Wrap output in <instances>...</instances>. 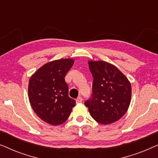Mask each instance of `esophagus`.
<instances>
[{
  "label": "esophagus",
  "instance_id": "obj_1",
  "mask_svg": "<svg viewBox=\"0 0 158 158\" xmlns=\"http://www.w3.org/2000/svg\"><path fill=\"white\" fill-rule=\"evenodd\" d=\"M82 101H83V98H82V97H78V98L76 99V103H82Z\"/></svg>",
  "mask_w": 158,
  "mask_h": 158
}]
</instances>
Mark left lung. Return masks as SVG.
Listing matches in <instances>:
<instances>
[{
  "instance_id": "obj_1",
  "label": "left lung",
  "mask_w": 158,
  "mask_h": 158,
  "mask_svg": "<svg viewBox=\"0 0 158 158\" xmlns=\"http://www.w3.org/2000/svg\"><path fill=\"white\" fill-rule=\"evenodd\" d=\"M92 73L91 98L85 102L94 120L109 124L120 119L130 104V82L118 69L105 61L88 62Z\"/></svg>"
}]
</instances>
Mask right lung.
I'll list each match as a JSON object with an SVG mask.
<instances>
[{"label":"right lung","mask_w":158,"mask_h":158,"mask_svg":"<svg viewBox=\"0 0 158 158\" xmlns=\"http://www.w3.org/2000/svg\"><path fill=\"white\" fill-rule=\"evenodd\" d=\"M73 63V59L47 62L29 79L28 93L32 109L41 119L49 124L64 123L75 106V101L68 96V86L64 81Z\"/></svg>","instance_id":"obj_1"}]
</instances>
